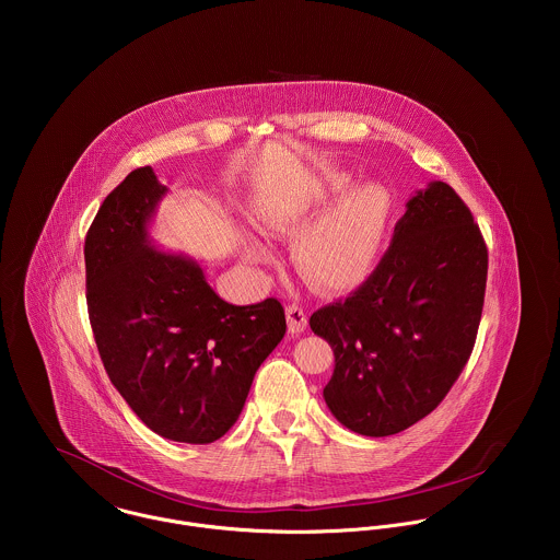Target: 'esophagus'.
Wrapping results in <instances>:
<instances>
[{
  "instance_id": "esophagus-1",
  "label": "esophagus",
  "mask_w": 560,
  "mask_h": 560,
  "mask_svg": "<svg viewBox=\"0 0 560 560\" xmlns=\"http://www.w3.org/2000/svg\"><path fill=\"white\" fill-rule=\"evenodd\" d=\"M287 325H289L291 334H302L308 325V317L300 306H295V304L287 306Z\"/></svg>"
}]
</instances>
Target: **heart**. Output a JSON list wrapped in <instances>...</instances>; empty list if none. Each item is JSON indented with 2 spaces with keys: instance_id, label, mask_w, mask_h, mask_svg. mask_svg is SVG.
<instances>
[{
  "instance_id": "obj_1",
  "label": "heart",
  "mask_w": 560,
  "mask_h": 560,
  "mask_svg": "<svg viewBox=\"0 0 560 560\" xmlns=\"http://www.w3.org/2000/svg\"><path fill=\"white\" fill-rule=\"evenodd\" d=\"M349 183L347 172H329L302 198L267 205L258 218L271 240L295 241L293 260L300 273L323 293H349L369 280L390 220V194L384 185L366 180L348 190ZM334 195L339 198L330 206ZM243 245L252 265L271 262L262 243L245 240Z\"/></svg>"
}]
</instances>
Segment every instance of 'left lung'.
Here are the masks:
<instances>
[{
  "label": "left lung",
  "mask_w": 560,
  "mask_h": 560,
  "mask_svg": "<svg viewBox=\"0 0 560 560\" xmlns=\"http://www.w3.org/2000/svg\"><path fill=\"white\" fill-rule=\"evenodd\" d=\"M485 282L487 247L470 209L431 180L407 200L369 280L311 317L334 351L323 388L334 418L386 438L431 413L472 353Z\"/></svg>",
  "instance_id": "8db88e82"
}]
</instances>
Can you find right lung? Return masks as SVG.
I'll return each mask as SVG.
<instances>
[{
  "label": "right lung",
  "instance_id": "obj_1",
  "mask_svg": "<svg viewBox=\"0 0 560 560\" xmlns=\"http://www.w3.org/2000/svg\"><path fill=\"white\" fill-rule=\"evenodd\" d=\"M165 194L147 165L103 200L83 245L88 315L103 366L138 418L165 440L211 444L237 422L287 319L273 298L224 302L196 258L153 243Z\"/></svg>",
  "mask_w": 560,
  "mask_h": 560
}]
</instances>
